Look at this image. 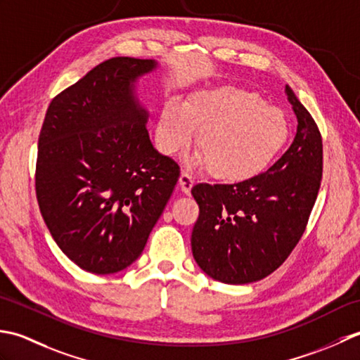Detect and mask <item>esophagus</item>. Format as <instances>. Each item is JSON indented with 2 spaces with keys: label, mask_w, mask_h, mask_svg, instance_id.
Wrapping results in <instances>:
<instances>
[{
  "label": "esophagus",
  "mask_w": 360,
  "mask_h": 360,
  "mask_svg": "<svg viewBox=\"0 0 360 360\" xmlns=\"http://www.w3.org/2000/svg\"><path fill=\"white\" fill-rule=\"evenodd\" d=\"M179 185H180L183 193L189 194L191 188H193V185H194V179L191 177V174L188 171H181L180 179H179Z\"/></svg>",
  "instance_id": "1"
}]
</instances>
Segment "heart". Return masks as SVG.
<instances>
[{"mask_svg":"<svg viewBox=\"0 0 360 360\" xmlns=\"http://www.w3.org/2000/svg\"><path fill=\"white\" fill-rule=\"evenodd\" d=\"M197 141V157L212 179L239 183L266 171L290 135L281 108L267 105L258 93L236 86L203 88L181 105L167 101L157 126V143L166 155Z\"/></svg>","mask_w":360,"mask_h":360,"instance_id":"heart-1","label":"heart"}]
</instances>
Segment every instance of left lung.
<instances>
[{
    "label": "left lung",
    "instance_id": "left-lung-1",
    "mask_svg": "<svg viewBox=\"0 0 360 360\" xmlns=\"http://www.w3.org/2000/svg\"><path fill=\"white\" fill-rule=\"evenodd\" d=\"M297 135L266 172L234 185L199 183L191 194L199 219L191 247L195 262L225 284L259 281L281 266L303 236L323 172V144L311 113L289 85Z\"/></svg>",
    "mask_w": 360,
    "mask_h": 360
}]
</instances>
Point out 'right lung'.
<instances>
[{"label": "right lung", "instance_id": "1", "mask_svg": "<svg viewBox=\"0 0 360 360\" xmlns=\"http://www.w3.org/2000/svg\"><path fill=\"white\" fill-rule=\"evenodd\" d=\"M152 58L113 57L51 101L35 193L51 236L86 272L108 275L143 253L180 167L153 148L135 82Z\"/></svg>", "mask_w": 360, "mask_h": 360}]
</instances>
